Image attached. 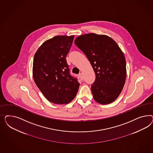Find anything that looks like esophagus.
<instances>
[{"mask_svg": "<svg viewBox=\"0 0 153 153\" xmlns=\"http://www.w3.org/2000/svg\"><path fill=\"white\" fill-rule=\"evenodd\" d=\"M79 79H83V74H82V73H80V74H79Z\"/></svg>", "mask_w": 153, "mask_h": 153, "instance_id": "obj_1", "label": "esophagus"}]
</instances>
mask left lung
Returning <instances> with one entry per match:
<instances>
[{"mask_svg":"<svg viewBox=\"0 0 153 153\" xmlns=\"http://www.w3.org/2000/svg\"><path fill=\"white\" fill-rule=\"evenodd\" d=\"M76 45L87 56L96 79L91 89L94 99L101 104L116 100L126 79V62L116 42L104 35L86 33L77 37Z\"/></svg>","mask_w":153,"mask_h":153,"instance_id":"1","label":"left lung"}]
</instances>
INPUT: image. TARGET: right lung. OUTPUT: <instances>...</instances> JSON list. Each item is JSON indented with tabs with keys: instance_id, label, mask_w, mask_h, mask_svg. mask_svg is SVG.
Wrapping results in <instances>:
<instances>
[{
	"instance_id": "right-lung-1",
	"label": "right lung",
	"mask_w": 153,
	"mask_h": 153,
	"mask_svg": "<svg viewBox=\"0 0 153 153\" xmlns=\"http://www.w3.org/2000/svg\"><path fill=\"white\" fill-rule=\"evenodd\" d=\"M74 35L56 36L42 43L35 54L34 81L46 99L56 104L71 102L78 92L79 83L70 74L66 56Z\"/></svg>"
}]
</instances>
